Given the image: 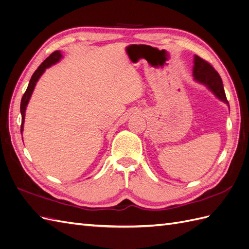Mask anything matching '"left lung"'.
<instances>
[{
  "mask_svg": "<svg viewBox=\"0 0 249 249\" xmlns=\"http://www.w3.org/2000/svg\"><path fill=\"white\" fill-rule=\"evenodd\" d=\"M193 78L195 82L205 85L218 100L225 103L230 107L219 73L214 70L212 65L196 55L194 56Z\"/></svg>",
  "mask_w": 249,
  "mask_h": 249,
  "instance_id": "left-lung-1",
  "label": "left lung"
}]
</instances>
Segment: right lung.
<instances>
[{"mask_svg": "<svg viewBox=\"0 0 249 249\" xmlns=\"http://www.w3.org/2000/svg\"><path fill=\"white\" fill-rule=\"evenodd\" d=\"M61 58H62L61 52H60V51L54 52L46 60H44V61L39 65L38 69H37L35 71V72L33 73L31 80H30V82H29V85H28V88L26 90V92H25L24 95H22L21 102H20V113H21L20 133H22V131H24V123H25L26 109H27V106H28V103H29L30 99H31V95L33 93V90L35 88V85H36L37 81L39 80V78L42 76V73L46 71L47 69H49V67H51L52 65L56 64L57 62H59L60 59H61Z\"/></svg>", "mask_w": 249, "mask_h": 249, "instance_id": "right-lung-1", "label": "right lung"}]
</instances>
